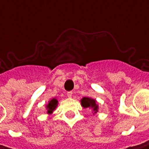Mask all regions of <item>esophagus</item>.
Here are the masks:
<instances>
[{
    "label": "esophagus",
    "instance_id": "obj_1",
    "mask_svg": "<svg viewBox=\"0 0 149 149\" xmlns=\"http://www.w3.org/2000/svg\"><path fill=\"white\" fill-rule=\"evenodd\" d=\"M72 95H73V93H72V92H68V93H67V96H68V98H71Z\"/></svg>",
    "mask_w": 149,
    "mask_h": 149
}]
</instances>
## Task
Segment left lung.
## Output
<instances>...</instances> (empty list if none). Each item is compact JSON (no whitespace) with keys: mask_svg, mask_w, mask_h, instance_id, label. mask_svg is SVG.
<instances>
[{"mask_svg":"<svg viewBox=\"0 0 149 149\" xmlns=\"http://www.w3.org/2000/svg\"><path fill=\"white\" fill-rule=\"evenodd\" d=\"M81 105L84 108H91L94 113H96L98 111V104H96V100L91 98H87V97H84L83 99L81 100Z\"/></svg>","mask_w":149,"mask_h":149,"instance_id":"left-lung-1","label":"left lung"}]
</instances>
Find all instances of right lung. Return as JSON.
Listing matches in <instances>:
<instances>
[{
  "instance_id": "add662e5",
  "label": "right lung",
  "mask_w": 149,
  "mask_h": 149,
  "mask_svg": "<svg viewBox=\"0 0 149 149\" xmlns=\"http://www.w3.org/2000/svg\"><path fill=\"white\" fill-rule=\"evenodd\" d=\"M57 100L56 99H52L49 104L46 105V108H47V112L49 114V113H52L53 112V111L56 109V107L57 106Z\"/></svg>"
}]
</instances>
